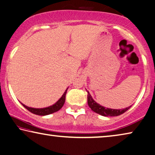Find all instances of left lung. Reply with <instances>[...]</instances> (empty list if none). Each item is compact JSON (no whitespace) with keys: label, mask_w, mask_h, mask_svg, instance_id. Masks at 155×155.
<instances>
[{"label":"left lung","mask_w":155,"mask_h":155,"mask_svg":"<svg viewBox=\"0 0 155 155\" xmlns=\"http://www.w3.org/2000/svg\"><path fill=\"white\" fill-rule=\"evenodd\" d=\"M87 104L89 107L91 108L92 111L97 113L101 116L104 117H116L119 116V115L122 114L123 113L126 112L127 110L130 108V106L126 107L124 109H111V108H107L105 107L100 104H97L95 101L92 99V96L90 95V92L87 91Z\"/></svg>","instance_id":"obj_1"}]
</instances>
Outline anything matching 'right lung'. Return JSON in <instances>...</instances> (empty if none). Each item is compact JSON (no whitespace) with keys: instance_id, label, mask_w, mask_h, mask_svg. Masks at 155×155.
<instances>
[{"instance_id":"obj_1","label":"right lung","mask_w":155,"mask_h":155,"mask_svg":"<svg viewBox=\"0 0 155 155\" xmlns=\"http://www.w3.org/2000/svg\"><path fill=\"white\" fill-rule=\"evenodd\" d=\"M68 89V88L66 89L65 92L63 93V94L62 95V97H61L54 104H53L52 105H50V106L49 107H43V108H34V107H30L27 106V105H24L23 104H22V103H21V104L23 105L27 110H28L29 112H31L34 114L41 115V116H45V115L52 114L54 112L58 111V110H59L61 107L63 106V105H64L65 101V95H66V93H67Z\"/></svg>"}]
</instances>
